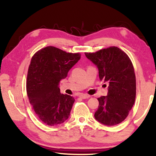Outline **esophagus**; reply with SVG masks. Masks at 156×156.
<instances>
[{
	"instance_id": "34e87169",
	"label": "esophagus",
	"mask_w": 156,
	"mask_h": 156,
	"mask_svg": "<svg viewBox=\"0 0 156 156\" xmlns=\"http://www.w3.org/2000/svg\"><path fill=\"white\" fill-rule=\"evenodd\" d=\"M80 97L82 98V99H88V98L90 97V96L87 95V94H81L80 95Z\"/></svg>"
}]
</instances>
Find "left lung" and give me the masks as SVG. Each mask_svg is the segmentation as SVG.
Listing matches in <instances>:
<instances>
[{
	"label": "left lung",
	"mask_w": 156,
	"mask_h": 156,
	"mask_svg": "<svg viewBox=\"0 0 156 156\" xmlns=\"http://www.w3.org/2000/svg\"><path fill=\"white\" fill-rule=\"evenodd\" d=\"M85 55L97 66L100 80L109 84L107 96L97 99L95 119L106 126L119 124L126 119L136 99V75L131 60L115 46L85 52Z\"/></svg>",
	"instance_id": "left-lung-1"
}]
</instances>
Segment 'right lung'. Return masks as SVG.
<instances>
[{"mask_svg":"<svg viewBox=\"0 0 156 156\" xmlns=\"http://www.w3.org/2000/svg\"><path fill=\"white\" fill-rule=\"evenodd\" d=\"M80 57V53L52 46L38 50L32 57L27 76V97L36 115L45 124L57 126L69 118L74 99L61 94L58 84Z\"/></svg>","mask_w":156,"mask_h":156,"instance_id":"1","label":"right lung"}]
</instances>
